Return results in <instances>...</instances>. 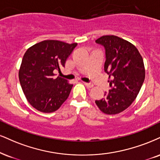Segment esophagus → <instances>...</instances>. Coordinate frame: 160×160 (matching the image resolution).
Instances as JSON below:
<instances>
[{
    "label": "esophagus",
    "mask_w": 160,
    "mask_h": 160,
    "mask_svg": "<svg viewBox=\"0 0 160 160\" xmlns=\"http://www.w3.org/2000/svg\"><path fill=\"white\" fill-rule=\"evenodd\" d=\"M83 83H84V85H85L86 86H87V87H88V88L93 87V84H92V83H88V82H84Z\"/></svg>",
    "instance_id": "esophagus-1"
}]
</instances>
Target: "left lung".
<instances>
[{
  "label": "left lung",
  "mask_w": 160,
  "mask_h": 160,
  "mask_svg": "<svg viewBox=\"0 0 160 160\" xmlns=\"http://www.w3.org/2000/svg\"><path fill=\"white\" fill-rule=\"evenodd\" d=\"M96 42L105 48L104 71L111 89L95 103L105 114H118L132 104L141 89L145 78L143 59L135 45L118 36H103Z\"/></svg>",
  "instance_id": "8db88e82"
}]
</instances>
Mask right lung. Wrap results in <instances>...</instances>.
<instances>
[{
  "label": "right lung",
  "mask_w": 160,
  "mask_h": 160,
  "mask_svg": "<svg viewBox=\"0 0 160 160\" xmlns=\"http://www.w3.org/2000/svg\"><path fill=\"white\" fill-rule=\"evenodd\" d=\"M77 45L44 40L25 52L19 68V81L27 100L36 109L53 112L68 98L73 85L60 77L53 78V71L64 67Z\"/></svg>",
  "instance_id": "add662e5"
}]
</instances>
